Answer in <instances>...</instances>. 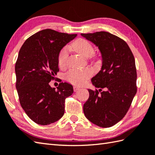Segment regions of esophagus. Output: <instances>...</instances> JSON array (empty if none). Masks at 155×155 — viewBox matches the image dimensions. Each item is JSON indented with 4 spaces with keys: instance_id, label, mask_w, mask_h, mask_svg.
Wrapping results in <instances>:
<instances>
[{
    "instance_id": "1",
    "label": "esophagus",
    "mask_w": 155,
    "mask_h": 155,
    "mask_svg": "<svg viewBox=\"0 0 155 155\" xmlns=\"http://www.w3.org/2000/svg\"><path fill=\"white\" fill-rule=\"evenodd\" d=\"M73 89H74V92H77L78 90L80 89V88L78 87H73Z\"/></svg>"
}]
</instances>
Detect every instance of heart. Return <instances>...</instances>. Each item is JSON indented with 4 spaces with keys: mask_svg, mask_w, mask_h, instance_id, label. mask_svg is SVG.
Wrapping results in <instances>:
<instances>
[{
    "mask_svg": "<svg viewBox=\"0 0 155 155\" xmlns=\"http://www.w3.org/2000/svg\"><path fill=\"white\" fill-rule=\"evenodd\" d=\"M72 48L84 57H89L94 52V47L90 42L86 39L78 38L72 44ZM69 54V48L66 46L62 48L58 56V62L61 67L67 65ZM92 58L97 59L95 56H92ZM93 75V71L90 68L82 70H71L66 74V78L71 83L75 85H83Z\"/></svg>",
    "mask_w": 155,
    "mask_h": 155,
    "instance_id": "1",
    "label": "heart"
}]
</instances>
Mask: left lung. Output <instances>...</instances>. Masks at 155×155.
Masks as SVG:
<instances>
[{
    "instance_id": "obj_1",
    "label": "left lung",
    "mask_w": 155,
    "mask_h": 155,
    "mask_svg": "<svg viewBox=\"0 0 155 155\" xmlns=\"http://www.w3.org/2000/svg\"><path fill=\"white\" fill-rule=\"evenodd\" d=\"M81 36L98 47L102 57L101 71L91 79L99 89H88L89 98L83 105L84 114L97 126L110 127L123 119L137 93L134 56L126 42L108 32Z\"/></svg>"
}]
</instances>
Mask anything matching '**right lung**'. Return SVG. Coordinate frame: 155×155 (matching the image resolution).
Wrapping results in <instances>:
<instances>
[{
    "mask_svg": "<svg viewBox=\"0 0 155 155\" xmlns=\"http://www.w3.org/2000/svg\"><path fill=\"white\" fill-rule=\"evenodd\" d=\"M77 36L45 29L27 38L20 49L16 88L23 110L37 124H50L63 116L65 98L73 93V87L61 83L56 89L49 83L59 71V52Z\"/></svg>",
    "mask_w": 155,
    "mask_h": 155,
    "instance_id": "right-lung-1",
    "label": "right lung"
}]
</instances>
